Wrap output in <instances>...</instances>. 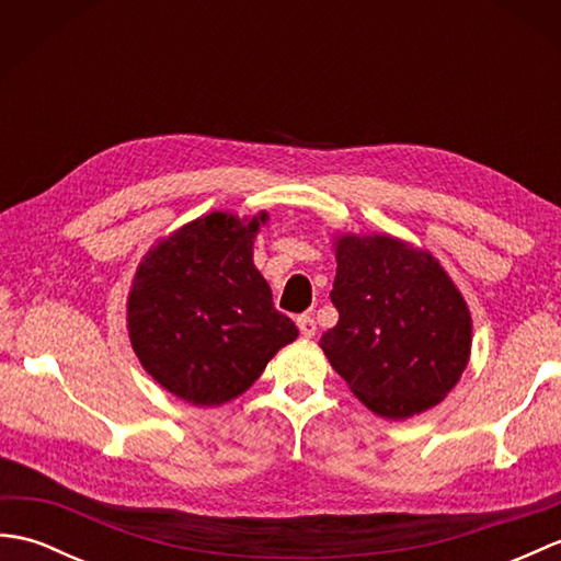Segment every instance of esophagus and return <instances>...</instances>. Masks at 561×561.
<instances>
[{"instance_id":"34e87169","label":"esophagus","mask_w":561,"mask_h":561,"mask_svg":"<svg viewBox=\"0 0 561 561\" xmlns=\"http://www.w3.org/2000/svg\"><path fill=\"white\" fill-rule=\"evenodd\" d=\"M296 325H299V330H301V335L304 337H313L316 335V320H313V316H308V313H304V316H299V320H296Z\"/></svg>"}]
</instances>
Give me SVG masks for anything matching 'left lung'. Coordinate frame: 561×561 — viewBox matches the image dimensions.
I'll return each instance as SVG.
<instances>
[{
	"label": "left lung",
	"mask_w": 561,
	"mask_h": 561,
	"mask_svg": "<svg viewBox=\"0 0 561 561\" xmlns=\"http://www.w3.org/2000/svg\"><path fill=\"white\" fill-rule=\"evenodd\" d=\"M320 337L332 368L368 410L404 420L434 408L468 366L472 320L438 262L390 236H342Z\"/></svg>",
	"instance_id": "1"
}]
</instances>
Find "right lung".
I'll return each instance as SVG.
<instances>
[{
  "mask_svg": "<svg viewBox=\"0 0 561 561\" xmlns=\"http://www.w3.org/2000/svg\"><path fill=\"white\" fill-rule=\"evenodd\" d=\"M265 219L211 211L149 250L137 270L129 340L147 374L185 402L207 408L241 396L299 335L253 265Z\"/></svg>",
  "mask_w": 561,
  "mask_h": 561,
  "instance_id": "right-lung-1",
  "label": "right lung"
}]
</instances>
